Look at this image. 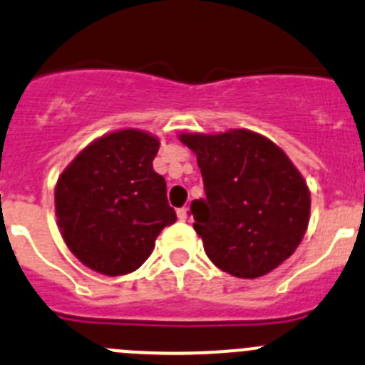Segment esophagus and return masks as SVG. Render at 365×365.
<instances>
[{"label":"esophagus","mask_w":365,"mask_h":365,"mask_svg":"<svg viewBox=\"0 0 365 365\" xmlns=\"http://www.w3.org/2000/svg\"><path fill=\"white\" fill-rule=\"evenodd\" d=\"M177 219H179V221H186V219H188V208H179V210H177Z\"/></svg>","instance_id":"obj_1"}]
</instances>
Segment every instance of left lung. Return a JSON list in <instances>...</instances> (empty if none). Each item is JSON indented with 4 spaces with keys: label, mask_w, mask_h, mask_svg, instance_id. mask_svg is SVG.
<instances>
[{
    "label": "left lung",
    "mask_w": 365,
    "mask_h": 365,
    "mask_svg": "<svg viewBox=\"0 0 365 365\" xmlns=\"http://www.w3.org/2000/svg\"><path fill=\"white\" fill-rule=\"evenodd\" d=\"M195 153L206 199L192 202L206 256L235 278L256 279L294 254L311 217V192L289 155L250 130L179 133Z\"/></svg>",
    "instance_id": "8db88e82"
}]
</instances>
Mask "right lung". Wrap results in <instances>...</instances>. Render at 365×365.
<instances>
[{
  "label": "right lung",
  "mask_w": 365,
  "mask_h": 365,
  "mask_svg": "<svg viewBox=\"0 0 365 365\" xmlns=\"http://www.w3.org/2000/svg\"><path fill=\"white\" fill-rule=\"evenodd\" d=\"M159 137L122 128L87 144L54 186V212L67 248L104 276L130 274L153 252L177 215L166 180L153 170Z\"/></svg>",
  "instance_id": "add662e5"
}]
</instances>
